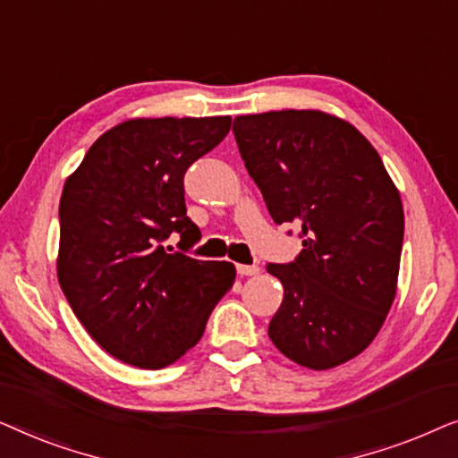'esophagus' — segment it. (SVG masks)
<instances>
[{"label": "esophagus", "mask_w": 458, "mask_h": 458, "mask_svg": "<svg viewBox=\"0 0 458 458\" xmlns=\"http://www.w3.org/2000/svg\"><path fill=\"white\" fill-rule=\"evenodd\" d=\"M235 268H237V275H242V277H250V275L260 273L259 265H237Z\"/></svg>", "instance_id": "obj_1"}]
</instances>
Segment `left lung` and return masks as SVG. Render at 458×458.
<instances>
[{
  "instance_id": "left-lung-1",
  "label": "left lung",
  "mask_w": 458,
  "mask_h": 458,
  "mask_svg": "<svg viewBox=\"0 0 458 458\" xmlns=\"http://www.w3.org/2000/svg\"><path fill=\"white\" fill-rule=\"evenodd\" d=\"M233 135L273 221L300 225L302 252L267 265L284 285L268 337L323 371L360 354L396 296L404 212L375 148L318 110L237 116Z\"/></svg>"
}]
</instances>
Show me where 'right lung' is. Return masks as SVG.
Wrapping results in <instances>:
<instances>
[{"instance_id": "1", "label": "right lung", "mask_w": 458, "mask_h": 458, "mask_svg": "<svg viewBox=\"0 0 458 458\" xmlns=\"http://www.w3.org/2000/svg\"><path fill=\"white\" fill-rule=\"evenodd\" d=\"M231 116L135 118L106 131L60 198L58 281L74 315L114 359L162 369L196 346L235 281L196 260L183 177L225 140ZM180 233L179 250L164 248Z\"/></svg>"}]
</instances>
